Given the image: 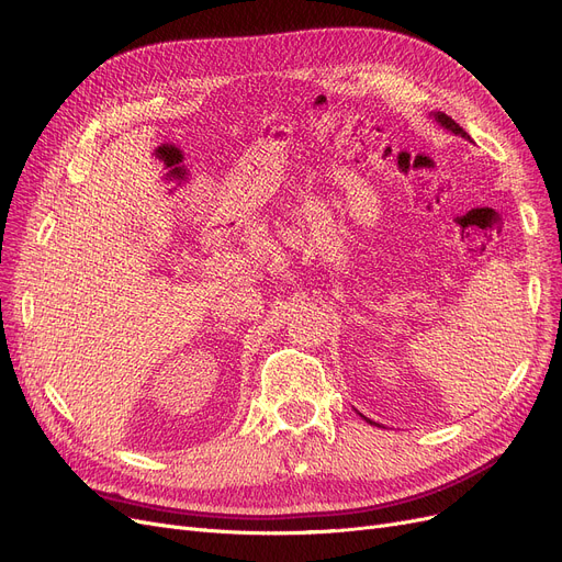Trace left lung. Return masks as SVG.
<instances>
[{"label":"left lung","mask_w":562,"mask_h":562,"mask_svg":"<svg viewBox=\"0 0 562 562\" xmlns=\"http://www.w3.org/2000/svg\"><path fill=\"white\" fill-rule=\"evenodd\" d=\"M436 119H438V121H441V126H446V128H448V131H452L454 135H461V137H469V135H467V131H463V128H461V126L457 124V121H454L452 116H448V114H436ZM469 139H471V137H469Z\"/></svg>","instance_id":"left-lung-1"}]
</instances>
